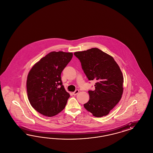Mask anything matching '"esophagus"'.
I'll return each instance as SVG.
<instances>
[{
	"label": "esophagus",
	"instance_id": "1",
	"mask_svg": "<svg viewBox=\"0 0 153 153\" xmlns=\"http://www.w3.org/2000/svg\"><path fill=\"white\" fill-rule=\"evenodd\" d=\"M79 93V90H76L75 91H74V92L73 93V95H77L78 93Z\"/></svg>",
	"mask_w": 153,
	"mask_h": 153
}]
</instances>
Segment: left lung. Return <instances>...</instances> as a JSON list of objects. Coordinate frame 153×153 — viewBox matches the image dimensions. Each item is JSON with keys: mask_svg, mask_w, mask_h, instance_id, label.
Wrapping results in <instances>:
<instances>
[{"mask_svg": "<svg viewBox=\"0 0 153 153\" xmlns=\"http://www.w3.org/2000/svg\"><path fill=\"white\" fill-rule=\"evenodd\" d=\"M82 68L89 81L94 80L95 90L88 91L90 99L83 106L96 117L108 115L121 99L123 76L114 58L98 48L77 51Z\"/></svg>", "mask_w": 153, "mask_h": 153, "instance_id": "left-lung-1", "label": "left lung"}]
</instances>
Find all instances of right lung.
<instances>
[{
    "label": "right lung",
    "mask_w": 153,
    "mask_h": 153,
    "mask_svg": "<svg viewBox=\"0 0 153 153\" xmlns=\"http://www.w3.org/2000/svg\"><path fill=\"white\" fill-rule=\"evenodd\" d=\"M72 56V53L52 51L34 65L28 74V100L44 116H56L65 107L70 95L62 85L60 76Z\"/></svg>",
    "instance_id": "right-lung-1"
}]
</instances>
